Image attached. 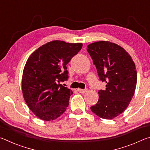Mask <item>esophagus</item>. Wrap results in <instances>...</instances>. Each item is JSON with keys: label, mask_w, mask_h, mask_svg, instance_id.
Returning <instances> with one entry per match:
<instances>
[{"label": "esophagus", "mask_w": 150, "mask_h": 150, "mask_svg": "<svg viewBox=\"0 0 150 150\" xmlns=\"http://www.w3.org/2000/svg\"><path fill=\"white\" fill-rule=\"evenodd\" d=\"M77 91L79 92L80 93H85L87 91V89H81V88H78Z\"/></svg>", "instance_id": "obj_1"}]
</instances>
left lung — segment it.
Here are the masks:
<instances>
[{
  "mask_svg": "<svg viewBox=\"0 0 150 150\" xmlns=\"http://www.w3.org/2000/svg\"><path fill=\"white\" fill-rule=\"evenodd\" d=\"M87 47L100 80L106 83L105 89L98 91V102L91 110L100 118L113 119L126 110L135 93V63L130 54L115 43L99 41Z\"/></svg>",
  "mask_w": 150,
  "mask_h": 150,
  "instance_id": "obj_1",
  "label": "left lung"
}]
</instances>
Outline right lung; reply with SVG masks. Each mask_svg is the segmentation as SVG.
Segmentation results:
<instances>
[{
    "mask_svg": "<svg viewBox=\"0 0 150 150\" xmlns=\"http://www.w3.org/2000/svg\"><path fill=\"white\" fill-rule=\"evenodd\" d=\"M82 46V43L54 40L28 57L22 74V90L28 106L38 118L51 121L65 112L73 92L60 82L67 80L66 65Z\"/></svg>",
    "mask_w": 150,
    "mask_h": 150,
    "instance_id": "obj_1",
    "label": "right lung"
}]
</instances>
